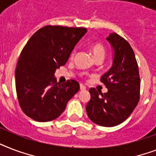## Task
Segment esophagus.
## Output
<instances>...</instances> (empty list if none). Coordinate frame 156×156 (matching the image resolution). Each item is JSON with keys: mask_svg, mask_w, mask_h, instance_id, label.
Returning <instances> with one entry per match:
<instances>
[{"mask_svg": "<svg viewBox=\"0 0 156 156\" xmlns=\"http://www.w3.org/2000/svg\"><path fill=\"white\" fill-rule=\"evenodd\" d=\"M86 89H87V87H86L85 86L83 85V84H80V90H85Z\"/></svg>", "mask_w": 156, "mask_h": 156, "instance_id": "34e87169", "label": "esophagus"}]
</instances>
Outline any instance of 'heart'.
I'll return each instance as SVG.
<instances>
[{
	"label": "heart",
	"instance_id": "1",
	"mask_svg": "<svg viewBox=\"0 0 156 156\" xmlns=\"http://www.w3.org/2000/svg\"><path fill=\"white\" fill-rule=\"evenodd\" d=\"M90 50H91L93 56H95V59L100 57V56L104 57V54H105V48H104V46L101 43H93L92 44L90 45ZM73 55H74V52H73L71 56H73Z\"/></svg>",
	"mask_w": 156,
	"mask_h": 156
}]
</instances>
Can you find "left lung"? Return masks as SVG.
Returning a JSON list of instances; mask_svg holds the SVG:
<instances>
[{
  "label": "left lung",
  "instance_id": "8db88e82",
  "mask_svg": "<svg viewBox=\"0 0 156 156\" xmlns=\"http://www.w3.org/2000/svg\"><path fill=\"white\" fill-rule=\"evenodd\" d=\"M107 40L113 48L112 66L100 82L108 92L90 88V100L86 106L88 117L99 126L112 127L125 121L140 98V77L135 55L124 38L112 33Z\"/></svg>",
  "mask_w": 156,
  "mask_h": 156
}]
</instances>
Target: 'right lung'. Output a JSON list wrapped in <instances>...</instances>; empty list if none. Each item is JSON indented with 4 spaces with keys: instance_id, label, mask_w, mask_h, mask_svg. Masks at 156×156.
Instances as JSON below:
<instances>
[{
    "instance_id": "add662e5",
    "label": "right lung",
    "mask_w": 156,
    "mask_h": 156,
    "mask_svg": "<svg viewBox=\"0 0 156 156\" xmlns=\"http://www.w3.org/2000/svg\"><path fill=\"white\" fill-rule=\"evenodd\" d=\"M86 32V28L49 25L40 28L28 40L15 70L18 100L27 116L40 122L52 121L78 92L80 87L77 81L60 84L54 73L67 62Z\"/></svg>"
}]
</instances>
